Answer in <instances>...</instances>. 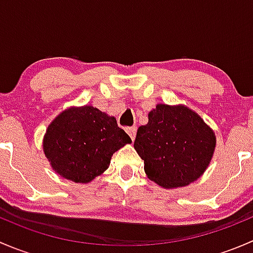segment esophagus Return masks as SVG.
I'll return each instance as SVG.
<instances>
[{
    "instance_id": "1",
    "label": "esophagus",
    "mask_w": 253,
    "mask_h": 253,
    "mask_svg": "<svg viewBox=\"0 0 253 253\" xmlns=\"http://www.w3.org/2000/svg\"><path fill=\"white\" fill-rule=\"evenodd\" d=\"M126 132L128 133V136L131 137L132 141H134V138H136V132H137V127L136 126H132V127H127L126 128Z\"/></svg>"
}]
</instances>
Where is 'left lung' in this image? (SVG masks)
<instances>
[{"mask_svg":"<svg viewBox=\"0 0 253 253\" xmlns=\"http://www.w3.org/2000/svg\"><path fill=\"white\" fill-rule=\"evenodd\" d=\"M215 136L196 112L186 106L159 104L137 131L134 149L144 160L145 174L163 187L186 186L208 167Z\"/></svg>","mask_w":253,"mask_h":253,"instance_id":"left-lung-1","label":"left lung"}]
</instances>
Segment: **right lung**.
I'll list each match as a JSON object with an SVG mask.
<instances>
[{"label":"right lung","instance_id":"add662e5","mask_svg":"<svg viewBox=\"0 0 253 253\" xmlns=\"http://www.w3.org/2000/svg\"><path fill=\"white\" fill-rule=\"evenodd\" d=\"M131 143L115 117L93 106L61 112L47 127L44 152L52 169L67 180L86 183L105 171L111 155Z\"/></svg>","mask_w":253,"mask_h":253}]
</instances>
